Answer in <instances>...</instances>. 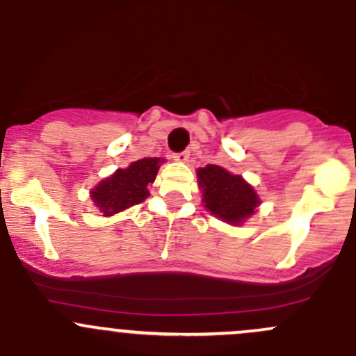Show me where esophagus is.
<instances>
[{"mask_svg": "<svg viewBox=\"0 0 356 356\" xmlns=\"http://www.w3.org/2000/svg\"><path fill=\"white\" fill-rule=\"evenodd\" d=\"M188 158H189V152H181V153H175L174 155V160L181 161V163L188 161Z\"/></svg>", "mask_w": 356, "mask_h": 356, "instance_id": "1", "label": "esophagus"}]
</instances>
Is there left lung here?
I'll use <instances>...</instances> for the list:
<instances>
[{
  "instance_id": "1",
  "label": "left lung",
  "mask_w": 356,
  "mask_h": 356,
  "mask_svg": "<svg viewBox=\"0 0 356 356\" xmlns=\"http://www.w3.org/2000/svg\"><path fill=\"white\" fill-rule=\"evenodd\" d=\"M198 182L204 207L229 224H241L260 203L257 193L241 175H232L218 165L198 168Z\"/></svg>"
}]
</instances>
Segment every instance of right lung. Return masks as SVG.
I'll list each match as a JSON object with an SVG mask.
<instances>
[{"instance_id":"obj_1","label":"right lung","mask_w":356,"mask_h":356,"mask_svg":"<svg viewBox=\"0 0 356 356\" xmlns=\"http://www.w3.org/2000/svg\"><path fill=\"white\" fill-rule=\"evenodd\" d=\"M160 158H143L127 168H118L113 175L99 182L91 191V198L105 217L138 204L149 196L146 186L155 181Z\"/></svg>"}]
</instances>
